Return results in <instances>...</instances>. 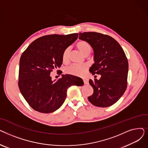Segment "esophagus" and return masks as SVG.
I'll return each instance as SVG.
<instances>
[{
  "mask_svg": "<svg viewBox=\"0 0 148 148\" xmlns=\"http://www.w3.org/2000/svg\"><path fill=\"white\" fill-rule=\"evenodd\" d=\"M83 82H84V84H88V83H89V80H88V79L84 78V79H83Z\"/></svg>",
  "mask_w": 148,
  "mask_h": 148,
  "instance_id": "1",
  "label": "esophagus"
}]
</instances>
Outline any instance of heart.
I'll return each instance as SVG.
<instances>
[{
    "label": "heart",
    "mask_w": 148,
    "mask_h": 148,
    "mask_svg": "<svg viewBox=\"0 0 148 148\" xmlns=\"http://www.w3.org/2000/svg\"><path fill=\"white\" fill-rule=\"evenodd\" d=\"M76 46L77 49L83 54H84L87 53H90L92 49L91 45L89 42L86 41H80L76 44ZM69 49L66 48L62 55V59L63 62L66 63L68 61L69 59ZM87 69V66L84 65H78L74 64L70 65L68 68H66L65 71L67 74H72L74 75H83L86 70Z\"/></svg>",
    "instance_id": "b5f03b06"
}]
</instances>
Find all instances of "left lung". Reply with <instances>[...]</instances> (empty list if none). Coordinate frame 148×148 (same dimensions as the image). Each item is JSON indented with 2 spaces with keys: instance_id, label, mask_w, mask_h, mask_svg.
Here are the masks:
<instances>
[{
  "instance_id": "1",
  "label": "left lung",
  "mask_w": 148,
  "mask_h": 148,
  "mask_svg": "<svg viewBox=\"0 0 148 148\" xmlns=\"http://www.w3.org/2000/svg\"><path fill=\"white\" fill-rule=\"evenodd\" d=\"M79 39L90 44L94 53V64L89 71L100 74L99 80L90 79L94 89L89 101L95 106L109 107L123 95L127 87L128 62L120 44L112 37L97 32L79 34Z\"/></svg>"
}]
</instances>
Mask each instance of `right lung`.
<instances>
[{
	"instance_id": "1",
	"label": "right lung",
	"mask_w": 148,
	"mask_h": 148,
	"mask_svg": "<svg viewBox=\"0 0 148 148\" xmlns=\"http://www.w3.org/2000/svg\"><path fill=\"white\" fill-rule=\"evenodd\" d=\"M79 34L45 35L36 39L23 53L20 60L18 87L22 95L35 110L50 113L63 104L67 89L73 85L83 84L80 77L62 75L52 80L50 73L62 64L64 50L77 38Z\"/></svg>"
}]
</instances>
